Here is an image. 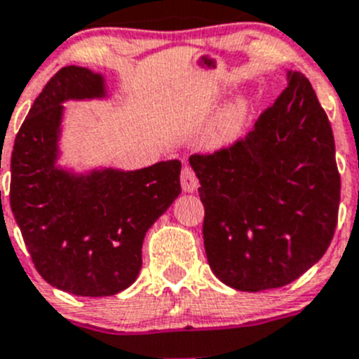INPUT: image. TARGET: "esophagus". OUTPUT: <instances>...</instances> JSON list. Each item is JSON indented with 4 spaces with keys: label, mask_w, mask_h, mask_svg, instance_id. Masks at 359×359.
Here are the masks:
<instances>
[{
    "label": "esophagus",
    "mask_w": 359,
    "mask_h": 359,
    "mask_svg": "<svg viewBox=\"0 0 359 359\" xmlns=\"http://www.w3.org/2000/svg\"><path fill=\"white\" fill-rule=\"evenodd\" d=\"M180 184L186 193H193L198 187V179H196L195 172L191 166H184L182 173H180Z\"/></svg>",
    "instance_id": "1"
}]
</instances>
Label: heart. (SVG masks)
<instances>
[{
    "mask_svg": "<svg viewBox=\"0 0 359 359\" xmlns=\"http://www.w3.org/2000/svg\"><path fill=\"white\" fill-rule=\"evenodd\" d=\"M243 107H232L224 118L219 119V123L216 125L215 132H212V143L225 144L234 140L236 135L241 132V127H243Z\"/></svg>",
    "mask_w": 359,
    "mask_h": 359,
    "instance_id": "obj_1",
    "label": "heart"
}]
</instances>
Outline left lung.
Instances as JSON below:
<instances>
[{
	"label": "left lung",
	"mask_w": 359,
	"mask_h": 359,
	"mask_svg": "<svg viewBox=\"0 0 359 359\" xmlns=\"http://www.w3.org/2000/svg\"><path fill=\"white\" fill-rule=\"evenodd\" d=\"M189 164L205 209L203 245L215 276L240 292L299 279L331 245L340 173L327 114L299 71L243 137Z\"/></svg>",
	"instance_id": "8db88e82"
}]
</instances>
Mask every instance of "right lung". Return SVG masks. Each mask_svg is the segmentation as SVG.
<instances>
[{"label":"right lung","mask_w":359,"mask_h":359,"mask_svg":"<svg viewBox=\"0 0 359 359\" xmlns=\"http://www.w3.org/2000/svg\"><path fill=\"white\" fill-rule=\"evenodd\" d=\"M100 96L98 73L57 71L22 121L11 161V208L35 270L80 297L116 295L134 283L144 234L180 193V161L87 175L55 166L62 102Z\"/></svg>","instance_id":"obj_1"}]
</instances>
